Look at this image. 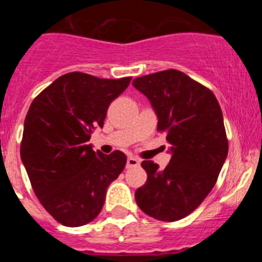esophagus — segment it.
<instances>
[{
  "label": "esophagus",
  "instance_id": "34e87169",
  "mask_svg": "<svg viewBox=\"0 0 262 262\" xmlns=\"http://www.w3.org/2000/svg\"><path fill=\"white\" fill-rule=\"evenodd\" d=\"M139 165H140V160L136 159V157L129 156L128 159H127V168H135V166Z\"/></svg>",
  "mask_w": 262,
  "mask_h": 262
}]
</instances>
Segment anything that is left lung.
<instances>
[{
    "label": "left lung",
    "mask_w": 262,
    "mask_h": 262,
    "mask_svg": "<svg viewBox=\"0 0 262 262\" xmlns=\"http://www.w3.org/2000/svg\"><path fill=\"white\" fill-rule=\"evenodd\" d=\"M133 85L151 102L172 155L164 170L143 161L147 182L136 190V203L157 221H180L209 195L227 159L221 106L211 90L176 69L138 77Z\"/></svg>",
    "instance_id": "8db88e82"
}]
</instances>
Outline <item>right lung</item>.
<instances>
[{
    "label": "right lung",
    "instance_id": "1",
    "mask_svg": "<svg viewBox=\"0 0 262 262\" xmlns=\"http://www.w3.org/2000/svg\"><path fill=\"white\" fill-rule=\"evenodd\" d=\"M131 77L110 80L72 72L53 81L29 108L20 159L41 206L67 227L98 216L108 185L127 163L123 152L93 151L90 135Z\"/></svg>",
    "mask_w": 262,
    "mask_h": 262
}]
</instances>
